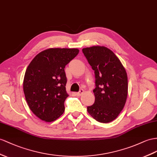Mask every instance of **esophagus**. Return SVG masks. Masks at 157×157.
Listing matches in <instances>:
<instances>
[{"label": "esophagus", "mask_w": 157, "mask_h": 157, "mask_svg": "<svg viewBox=\"0 0 157 157\" xmlns=\"http://www.w3.org/2000/svg\"><path fill=\"white\" fill-rule=\"evenodd\" d=\"M83 92H84L83 90L81 89V90H80L79 91V92H78V93H76V95H77L78 96H80V95H82V94H83Z\"/></svg>", "instance_id": "obj_1"}]
</instances>
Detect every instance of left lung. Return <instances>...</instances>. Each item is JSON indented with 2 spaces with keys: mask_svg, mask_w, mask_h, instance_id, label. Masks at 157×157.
Masks as SVG:
<instances>
[{
  "mask_svg": "<svg viewBox=\"0 0 157 157\" xmlns=\"http://www.w3.org/2000/svg\"><path fill=\"white\" fill-rule=\"evenodd\" d=\"M88 63L94 70L95 103L87 112L96 121L103 123L117 117L126 103L128 94L127 75L119 59L105 46L83 48Z\"/></svg>",
  "mask_w": 157,
  "mask_h": 157,
  "instance_id": "8db88e82",
  "label": "left lung"
}]
</instances>
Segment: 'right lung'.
Returning a JSON list of instances; mask_svg holds the SVG:
<instances>
[{"mask_svg": "<svg viewBox=\"0 0 157 157\" xmlns=\"http://www.w3.org/2000/svg\"><path fill=\"white\" fill-rule=\"evenodd\" d=\"M78 53L77 48H49L36 56L28 66L23 90L30 110L39 119L52 122L63 113L69 95L64 68Z\"/></svg>", "mask_w": 157, "mask_h": 157, "instance_id": "1", "label": "right lung"}]
</instances>
